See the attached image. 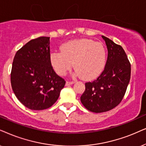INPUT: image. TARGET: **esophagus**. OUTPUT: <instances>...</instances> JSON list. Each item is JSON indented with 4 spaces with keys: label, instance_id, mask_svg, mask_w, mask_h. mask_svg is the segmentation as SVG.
I'll return each instance as SVG.
<instances>
[{
    "label": "esophagus",
    "instance_id": "obj_1",
    "mask_svg": "<svg viewBox=\"0 0 146 146\" xmlns=\"http://www.w3.org/2000/svg\"><path fill=\"white\" fill-rule=\"evenodd\" d=\"M75 81H67V82H66V85H67V86H69V85H72V84H73V83H75Z\"/></svg>",
    "mask_w": 146,
    "mask_h": 146
}]
</instances>
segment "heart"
<instances>
[{
    "mask_svg": "<svg viewBox=\"0 0 146 146\" xmlns=\"http://www.w3.org/2000/svg\"><path fill=\"white\" fill-rule=\"evenodd\" d=\"M61 52H53L50 59L52 65L60 75H64L73 67L81 78L91 79L102 73L106 64V52L100 42L79 39L67 42L61 46Z\"/></svg>",
    "mask_w": 146,
    "mask_h": 146,
    "instance_id": "obj_1",
    "label": "heart"
}]
</instances>
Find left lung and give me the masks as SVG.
Listing matches in <instances>:
<instances>
[{
	"mask_svg": "<svg viewBox=\"0 0 146 146\" xmlns=\"http://www.w3.org/2000/svg\"><path fill=\"white\" fill-rule=\"evenodd\" d=\"M108 50L104 70L97 79L85 83L81 102L94 113L110 111L123 100L131 76V64L121 46L105 36Z\"/></svg>",
	"mask_w": 146,
	"mask_h": 146,
	"instance_id": "obj_1",
	"label": "left lung"
}]
</instances>
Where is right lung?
Masks as SVG:
<instances>
[{
  "label": "right lung",
  "instance_id": "right-lung-1",
  "mask_svg": "<svg viewBox=\"0 0 146 146\" xmlns=\"http://www.w3.org/2000/svg\"><path fill=\"white\" fill-rule=\"evenodd\" d=\"M50 37L31 40L15 54L11 73L15 95L32 110L51 107L59 98L65 79L56 74L50 59Z\"/></svg>",
  "mask_w": 146,
  "mask_h": 146
}]
</instances>
